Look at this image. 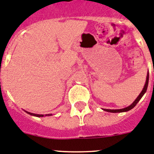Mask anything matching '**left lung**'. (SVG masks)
Returning <instances> with one entry per match:
<instances>
[{
    "label": "left lung",
    "instance_id": "obj_1",
    "mask_svg": "<svg viewBox=\"0 0 154 154\" xmlns=\"http://www.w3.org/2000/svg\"><path fill=\"white\" fill-rule=\"evenodd\" d=\"M148 82H149V72H147L146 82H145V85H144L143 86V90L141 91L140 95L137 96V99H135V101H133V103H132L131 105H130L129 106L123 109H103L104 110V111H106V112H127V111H129V110L132 109L135 107L136 105H137V103H138V102L140 100L141 98L143 97V96L144 94L146 93V89H147V87H148Z\"/></svg>",
    "mask_w": 154,
    "mask_h": 154
}]
</instances>
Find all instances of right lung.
Wrapping results in <instances>:
<instances>
[{"label": "right lung", "mask_w": 154, "mask_h": 154, "mask_svg": "<svg viewBox=\"0 0 154 154\" xmlns=\"http://www.w3.org/2000/svg\"><path fill=\"white\" fill-rule=\"evenodd\" d=\"M25 112H26L27 113L29 114V115L34 116H37V117H43V116H45L44 115H42V114H35V113H32V112H27V111H25ZM45 116H51V114H46Z\"/></svg>", "instance_id": "obj_1"}]
</instances>
